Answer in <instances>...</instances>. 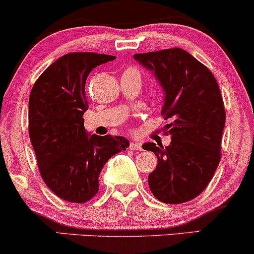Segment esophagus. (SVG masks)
Returning a JSON list of instances; mask_svg holds the SVG:
<instances>
[{"label":"esophagus","mask_w":254,"mask_h":254,"mask_svg":"<svg viewBox=\"0 0 254 254\" xmlns=\"http://www.w3.org/2000/svg\"><path fill=\"white\" fill-rule=\"evenodd\" d=\"M130 149L131 150H142V143H138V142H132L130 144Z\"/></svg>","instance_id":"1"}]
</instances>
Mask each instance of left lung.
I'll list each match as a JSON object with an SVG mask.
<instances>
[{"mask_svg": "<svg viewBox=\"0 0 254 254\" xmlns=\"http://www.w3.org/2000/svg\"><path fill=\"white\" fill-rule=\"evenodd\" d=\"M133 58L154 73L164 90L161 115L170 144L144 143L157 156L148 177L154 196L164 203H183L198 196L214 175L221 158L226 112L218 81L203 64L182 48H168Z\"/></svg>", "mask_w": 254, "mask_h": 254, "instance_id": "8db88e82", "label": "left lung"}]
</instances>
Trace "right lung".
<instances>
[{"label":"right lung","instance_id":"1","mask_svg":"<svg viewBox=\"0 0 254 254\" xmlns=\"http://www.w3.org/2000/svg\"><path fill=\"white\" fill-rule=\"evenodd\" d=\"M115 59L93 52L65 54L42 72L30 92L28 131L40 175L68 202L90 201L98 193L106 162L129 146L125 137L88 136L84 127L88 74Z\"/></svg>","mask_w":254,"mask_h":254}]
</instances>
